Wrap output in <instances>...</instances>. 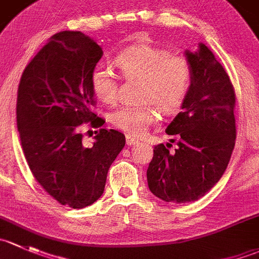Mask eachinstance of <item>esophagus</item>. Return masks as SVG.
I'll use <instances>...</instances> for the list:
<instances>
[{
  "label": "esophagus",
  "instance_id": "34e87169",
  "mask_svg": "<svg viewBox=\"0 0 259 259\" xmlns=\"http://www.w3.org/2000/svg\"><path fill=\"white\" fill-rule=\"evenodd\" d=\"M126 141H127V145H128V146H135V145H137V143H138V140L131 137V136H127Z\"/></svg>",
  "mask_w": 259,
  "mask_h": 259
}]
</instances>
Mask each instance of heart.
Masks as SVG:
<instances>
[{
	"label": "heart",
	"mask_w": 259,
	"mask_h": 259,
	"mask_svg": "<svg viewBox=\"0 0 259 259\" xmlns=\"http://www.w3.org/2000/svg\"><path fill=\"white\" fill-rule=\"evenodd\" d=\"M116 63L126 78L142 79L141 101L153 103L164 114H175L182 107L192 81L191 67L183 57L149 45H135L121 51L116 56ZM91 87L102 102L116 101L117 76L105 63H97L93 67ZM153 105L121 106L110 114V121L127 135L141 136L159 117L158 110Z\"/></svg>",
	"instance_id": "1"
}]
</instances>
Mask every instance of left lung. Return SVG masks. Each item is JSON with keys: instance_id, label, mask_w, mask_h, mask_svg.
<instances>
[{"instance_id": "left-lung-1", "label": "left lung", "mask_w": 259, "mask_h": 259, "mask_svg": "<svg viewBox=\"0 0 259 259\" xmlns=\"http://www.w3.org/2000/svg\"><path fill=\"white\" fill-rule=\"evenodd\" d=\"M185 56L191 87L182 111L166 130L176 136L177 147L156 146L147 169L149 191L173 203L197 201L221 180L236 140V95L225 68L202 42L196 52L186 50Z\"/></svg>"}]
</instances>
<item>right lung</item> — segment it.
Here are the masks:
<instances>
[{
    "instance_id": "add662e5",
    "label": "right lung",
    "mask_w": 259,
    "mask_h": 259,
    "mask_svg": "<svg viewBox=\"0 0 259 259\" xmlns=\"http://www.w3.org/2000/svg\"><path fill=\"white\" fill-rule=\"evenodd\" d=\"M103 56L100 45L78 31L53 34L27 65L17 92V128L26 161L51 197L72 208L95 203L105 191L112 162L126 145L116 130L96 131L92 147L79 126H102L91 72Z\"/></svg>"
}]
</instances>
